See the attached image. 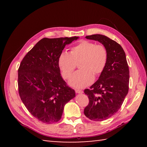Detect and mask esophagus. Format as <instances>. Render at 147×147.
Listing matches in <instances>:
<instances>
[{"label":"esophagus","instance_id":"obj_1","mask_svg":"<svg viewBox=\"0 0 147 147\" xmlns=\"http://www.w3.org/2000/svg\"><path fill=\"white\" fill-rule=\"evenodd\" d=\"M75 92L76 93H79V94H80V93H83V91L82 90V89H75Z\"/></svg>","mask_w":147,"mask_h":147}]
</instances>
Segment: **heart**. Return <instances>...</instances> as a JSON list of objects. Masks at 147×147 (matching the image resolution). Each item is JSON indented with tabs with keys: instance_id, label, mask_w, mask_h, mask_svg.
Instances as JSON below:
<instances>
[{
	"instance_id": "obj_1",
	"label": "heart",
	"mask_w": 147,
	"mask_h": 147,
	"mask_svg": "<svg viewBox=\"0 0 147 147\" xmlns=\"http://www.w3.org/2000/svg\"><path fill=\"white\" fill-rule=\"evenodd\" d=\"M108 52L103 45L82 41L73 47L70 53L63 52L59 56L58 63L65 79L70 78L79 64L80 69L70 80V84L77 88H84L93 82L94 75L98 76L105 69Z\"/></svg>"
}]
</instances>
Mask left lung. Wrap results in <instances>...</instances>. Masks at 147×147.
<instances>
[{
  "label": "left lung",
  "instance_id": "left-lung-1",
  "mask_svg": "<svg viewBox=\"0 0 147 147\" xmlns=\"http://www.w3.org/2000/svg\"><path fill=\"white\" fill-rule=\"evenodd\" d=\"M86 38L99 41L108 52V60L104 71L95 83L84 90L89 98L84 115L92 121H102L117 112L128 94L129 68L125 53L116 41L100 34Z\"/></svg>",
  "mask_w": 147,
  "mask_h": 147
}]
</instances>
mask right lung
<instances>
[{
    "label": "right lung",
    "mask_w": 147,
    "mask_h": 147,
    "mask_svg": "<svg viewBox=\"0 0 147 147\" xmlns=\"http://www.w3.org/2000/svg\"><path fill=\"white\" fill-rule=\"evenodd\" d=\"M78 38H43L20 63V98L29 112L42 123L59 121L65 105L75 96L74 89L61 78L58 59L66 45Z\"/></svg>",
    "instance_id": "add662e5"
}]
</instances>
